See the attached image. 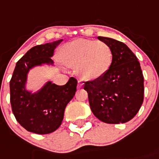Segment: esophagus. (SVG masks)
<instances>
[{
    "label": "esophagus",
    "mask_w": 159,
    "mask_h": 159,
    "mask_svg": "<svg viewBox=\"0 0 159 159\" xmlns=\"http://www.w3.org/2000/svg\"><path fill=\"white\" fill-rule=\"evenodd\" d=\"M83 84H84V83H83L82 81H78V89H81V88H82Z\"/></svg>",
    "instance_id": "34e87169"
}]
</instances>
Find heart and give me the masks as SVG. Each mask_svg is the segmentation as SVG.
I'll return each instance as SVG.
<instances>
[{
  "mask_svg": "<svg viewBox=\"0 0 159 159\" xmlns=\"http://www.w3.org/2000/svg\"><path fill=\"white\" fill-rule=\"evenodd\" d=\"M60 57L64 64L76 66L81 78L96 80L111 67L113 52L109 44L103 41L77 39L64 45Z\"/></svg>",
  "mask_w": 159,
  "mask_h": 159,
  "instance_id": "1",
  "label": "heart"
}]
</instances>
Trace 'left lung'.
I'll return each mask as SVG.
<instances>
[{
  "mask_svg": "<svg viewBox=\"0 0 159 159\" xmlns=\"http://www.w3.org/2000/svg\"><path fill=\"white\" fill-rule=\"evenodd\" d=\"M113 52L111 67L101 78L84 81L93 115L108 124L130 121L143 101V75L137 58L121 41L104 37Z\"/></svg>",
  "mask_w": 159,
  "mask_h": 159,
  "instance_id": "8db88e82",
  "label": "left lung"
}]
</instances>
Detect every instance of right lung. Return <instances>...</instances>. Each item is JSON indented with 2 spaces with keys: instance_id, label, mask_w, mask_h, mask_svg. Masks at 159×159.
Listing matches in <instances>:
<instances>
[{
  "instance_id": "right-lung-1",
  "label": "right lung",
  "mask_w": 159,
  "mask_h": 159,
  "mask_svg": "<svg viewBox=\"0 0 159 159\" xmlns=\"http://www.w3.org/2000/svg\"><path fill=\"white\" fill-rule=\"evenodd\" d=\"M63 40L33 47L19 61L10 81V102L16 121L27 131L48 134L57 129L63 119L65 107L76 92L78 81L71 77L64 85L48 82L36 94L25 90L29 70L41 63H52L51 56Z\"/></svg>"
}]
</instances>
